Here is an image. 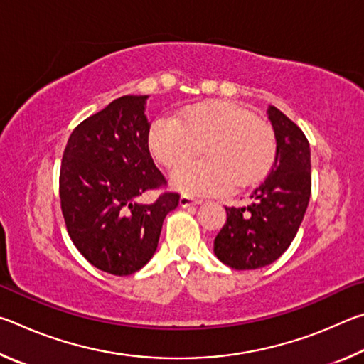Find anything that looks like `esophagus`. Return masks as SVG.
I'll return each instance as SVG.
<instances>
[{"instance_id":"obj_1","label":"esophagus","mask_w":364,"mask_h":364,"mask_svg":"<svg viewBox=\"0 0 364 364\" xmlns=\"http://www.w3.org/2000/svg\"><path fill=\"white\" fill-rule=\"evenodd\" d=\"M199 204H202V200H199V199H193V197H188V196L180 197L181 207H191V205H199Z\"/></svg>"}]
</instances>
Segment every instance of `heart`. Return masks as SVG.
<instances>
[{
  "label": "heart",
  "mask_w": 364,
  "mask_h": 364,
  "mask_svg": "<svg viewBox=\"0 0 364 364\" xmlns=\"http://www.w3.org/2000/svg\"><path fill=\"white\" fill-rule=\"evenodd\" d=\"M188 162L170 175V184L188 196H220L236 184L260 181L273 167L276 138L267 122L230 102H208L188 109L180 117L164 115L152 123L149 149L165 167Z\"/></svg>",
  "instance_id": "obj_1"
}]
</instances>
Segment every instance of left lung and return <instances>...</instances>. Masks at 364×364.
<instances>
[{
  "instance_id": "8db88e82",
  "label": "left lung",
  "mask_w": 364,
  "mask_h": 364,
  "mask_svg": "<svg viewBox=\"0 0 364 364\" xmlns=\"http://www.w3.org/2000/svg\"><path fill=\"white\" fill-rule=\"evenodd\" d=\"M276 138L269 173L250 194L247 207H225L226 223L213 252L234 269H257L284 254L297 234L311 194L310 144L304 132L279 109L268 106Z\"/></svg>"
}]
</instances>
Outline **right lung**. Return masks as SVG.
Wrapping results in <instances>:
<instances>
[{
	"label": "right lung",
	"instance_id": "obj_1",
	"mask_svg": "<svg viewBox=\"0 0 364 364\" xmlns=\"http://www.w3.org/2000/svg\"><path fill=\"white\" fill-rule=\"evenodd\" d=\"M147 97L122 96L83 120L60 165V208L72 242L93 267L115 276L151 260L164 220L180 202L173 193L139 202L165 184L149 152Z\"/></svg>",
	"mask_w": 364,
	"mask_h": 364
}]
</instances>
